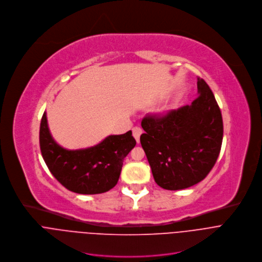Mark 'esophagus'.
I'll use <instances>...</instances> for the list:
<instances>
[{"mask_svg": "<svg viewBox=\"0 0 262 262\" xmlns=\"http://www.w3.org/2000/svg\"><path fill=\"white\" fill-rule=\"evenodd\" d=\"M132 132H133V136H134V138L136 139V141L139 142V138H140V135H141V133H142V129L139 128V127H134V128L132 129Z\"/></svg>", "mask_w": 262, "mask_h": 262, "instance_id": "obj_1", "label": "esophagus"}]
</instances>
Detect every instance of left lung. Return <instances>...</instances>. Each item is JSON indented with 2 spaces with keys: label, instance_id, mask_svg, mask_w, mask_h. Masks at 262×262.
<instances>
[{
  "label": "left lung",
  "instance_id": "1",
  "mask_svg": "<svg viewBox=\"0 0 262 262\" xmlns=\"http://www.w3.org/2000/svg\"><path fill=\"white\" fill-rule=\"evenodd\" d=\"M197 98L162 116H146L140 136L157 185L182 190L201 182L214 167L222 145L223 121L210 86L197 78Z\"/></svg>",
  "mask_w": 262,
  "mask_h": 262
}]
</instances>
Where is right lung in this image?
<instances>
[{
	"instance_id": "1",
	"label": "right lung",
	"mask_w": 262,
	"mask_h": 262,
	"mask_svg": "<svg viewBox=\"0 0 262 262\" xmlns=\"http://www.w3.org/2000/svg\"><path fill=\"white\" fill-rule=\"evenodd\" d=\"M40 149L51 172L66 189L78 194H100L113 189L120 178L126 156L135 146L132 131L110 135L100 143L81 149H66L52 138L43 114Z\"/></svg>"
}]
</instances>
